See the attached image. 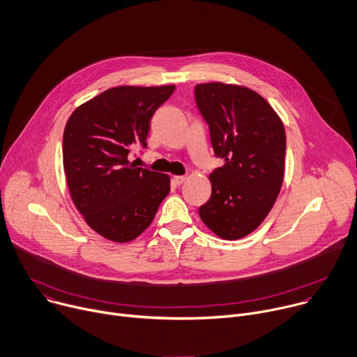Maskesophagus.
<instances>
[{"label":"esophagus","instance_id":"esophagus-1","mask_svg":"<svg viewBox=\"0 0 357 357\" xmlns=\"http://www.w3.org/2000/svg\"><path fill=\"white\" fill-rule=\"evenodd\" d=\"M174 181H175V183L176 185H182L185 181H186V176H174Z\"/></svg>","mask_w":357,"mask_h":357}]
</instances>
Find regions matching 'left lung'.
<instances>
[{
  "mask_svg": "<svg viewBox=\"0 0 357 357\" xmlns=\"http://www.w3.org/2000/svg\"><path fill=\"white\" fill-rule=\"evenodd\" d=\"M216 156L212 195L199 216L219 238L236 241L259 228L272 211L284 178L286 134L280 116L256 91L236 84L195 86Z\"/></svg>",
  "mask_w": 357,
  "mask_h": 357,
  "instance_id": "1",
  "label": "left lung"
}]
</instances>
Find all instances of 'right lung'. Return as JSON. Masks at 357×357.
<instances>
[{
	"label": "right lung",
	"mask_w": 357,
	"mask_h": 357,
	"mask_svg": "<svg viewBox=\"0 0 357 357\" xmlns=\"http://www.w3.org/2000/svg\"><path fill=\"white\" fill-rule=\"evenodd\" d=\"M175 85L114 86L81 104L63 129L62 159L71 199L92 231L126 243L138 238L171 190V176L128 159L146 146L153 112Z\"/></svg>",
	"instance_id": "right-lung-1"
}]
</instances>
